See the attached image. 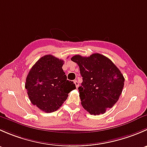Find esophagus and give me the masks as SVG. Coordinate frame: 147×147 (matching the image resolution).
<instances>
[{
    "label": "esophagus",
    "instance_id": "34e87169",
    "mask_svg": "<svg viewBox=\"0 0 147 147\" xmlns=\"http://www.w3.org/2000/svg\"><path fill=\"white\" fill-rule=\"evenodd\" d=\"M74 83H75V86H76V87L78 88V87H79V82H78L77 80H74Z\"/></svg>",
    "mask_w": 147,
    "mask_h": 147
}]
</instances>
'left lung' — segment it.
<instances>
[{
  "mask_svg": "<svg viewBox=\"0 0 147 147\" xmlns=\"http://www.w3.org/2000/svg\"><path fill=\"white\" fill-rule=\"evenodd\" d=\"M71 60L79 65L82 77L78 90L83 108L90 115L105 113L121 95L124 84L123 75L109 58L99 53L90 57L77 55Z\"/></svg>",
  "mask_w": 147,
  "mask_h": 147,
  "instance_id": "left-lung-1",
  "label": "left lung"
}]
</instances>
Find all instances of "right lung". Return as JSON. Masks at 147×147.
I'll return each instance as SVG.
<instances>
[{
	"label": "right lung",
	"instance_id": "1",
	"mask_svg": "<svg viewBox=\"0 0 147 147\" xmlns=\"http://www.w3.org/2000/svg\"><path fill=\"white\" fill-rule=\"evenodd\" d=\"M63 64V60L46 55L32 67L26 78V89L31 103L47 113L57 110L76 88L73 82L67 80Z\"/></svg>",
	"mask_w": 147,
	"mask_h": 147
}]
</instances>
